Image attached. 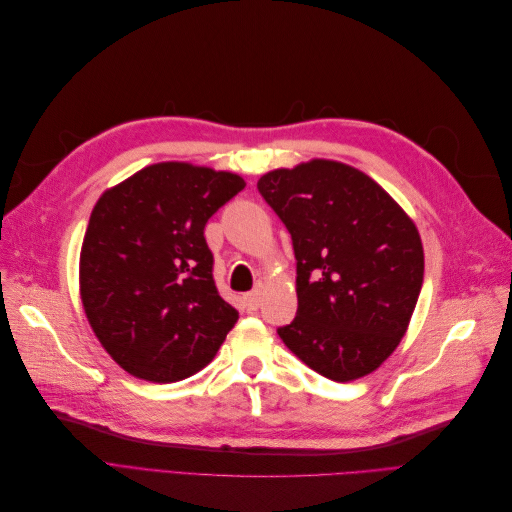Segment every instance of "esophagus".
<instances>
[{
	"instance_id": "obj_1",
	"label": "esophagus",
	"mask_w": 512,
	"mask_h": 512,
	"mask_svg": "<svg viewBox=\"0 0 512 512\" xmlns=\"http://www.w3.org/2000/svg\"><path fill=\"white\" fill-rule=\"evenodd\" d=\"M243 305L247 312H256L258 305H260V290H254V292H247L243 297Z\"/></svg>"
}]
</instances>
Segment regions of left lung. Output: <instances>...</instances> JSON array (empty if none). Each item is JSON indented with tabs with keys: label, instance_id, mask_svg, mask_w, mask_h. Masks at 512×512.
<instances>
[{
	"label": "left lung",
	"instance_id": "obj_1",
	"mask_svg": "<svg viewBox=\"0 0 512 512\" xmlns=\"http://www.w3.org/2000/svg\"><path fill=\"white\" fill-rule=\"evenodd\" d=\"M258 192L297 258V316L277 329L294 356L335 382L376 371L406 335L421 294V235L359 168L309 160L275 168Z\"/></svg>",
	"mask_w": 512,
	"mask_h": 512
}]
</instances>
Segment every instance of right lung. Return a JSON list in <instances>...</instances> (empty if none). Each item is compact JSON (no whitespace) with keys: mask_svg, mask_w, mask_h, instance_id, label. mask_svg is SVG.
Returning a JSON list of instances; mask_svg holds the SVG:
<instances>
[{"mask_svg":"<svg viewBox=\"0 0 512 512\" xmlns=\"http://www.w3.org/2000/svg\"><path fill=\"white\" fill-rule=\"evenodd\" d=\"M243 188L226 170L160 162L98 198L81 247V301L102 348L134 378L194 376L235 327L205 224Z\"/></svg>","mask_w":512,"mask_h":512,"instance_id":"obj_1","label":"right lung"}]
</instances>
